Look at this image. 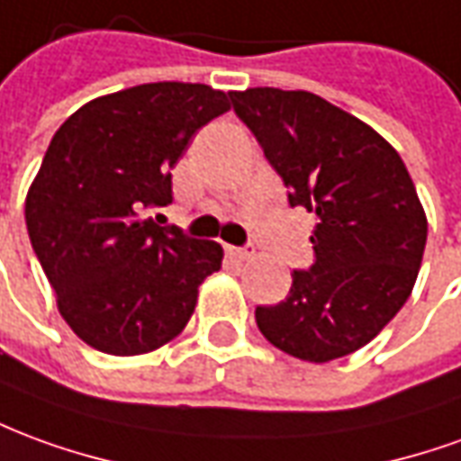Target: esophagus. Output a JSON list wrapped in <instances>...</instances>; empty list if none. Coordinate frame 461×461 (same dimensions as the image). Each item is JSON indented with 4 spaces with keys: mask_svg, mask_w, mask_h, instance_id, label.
Listing matches in <instances>:
<instances>
[{
    "mask_svg": "<svg viewBox=\"0 0 461 461\" xmlns=\"http://www.w3.org/2000/svg\"><path fill=\"white\" fill-rule=\"evenodd\" d=\"M227 252H230V257H234V259L247 262V259H252L254 257V247H230Z\"/></svg>",
    "mask_w": 461,
    "mask_h": 461,
    "instance_id": "esophagus-1",
    "label": "esophagus"
}]
</instances>
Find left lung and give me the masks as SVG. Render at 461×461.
Returning <instances> with one entry per match:
<instances>
[{
  "mask_svg": "<svg viewBox=\"0 0 461 461\" xmlns=\"http://www.w3.org/2000/svg\"><path fill=\"white\" fill-rule=\"evenodd\" d=\"M262 144L292 207L314 212V264L292 272L257 327L276 349L331 362L375 339L404 307L420 275L427 217L397 149L362 119L312 92H230Z\"/></svg>",
  "mask_w": 461,
  "mask_h": 461,
  "instance_id": "left-lung-1",
  "label": "left lung"
}]
</instances>
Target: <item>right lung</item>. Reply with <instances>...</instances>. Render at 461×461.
<instances>
[{"mask_svg":"<svg viewBox=\"0 0 461 461\" xmlns=\"http://www.w3.org/2000/svg\"><path fill=\"white\" fill-rule=\"evenodd\" d=\"M227 109L220 89L154 82L96 96L51 137L24 217L59 314L89 347L134 357L172 342L221 267L217 241L141 212L172 202V167Z\"/></svg>","mask_w":461,"mask_h":461,"instance_id":"right-lung-1","label":"right lung"}]
</instances>
